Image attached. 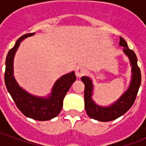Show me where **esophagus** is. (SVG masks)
<instances>
[{
	"instance_id": "esophagus-1",
	"label": "esophagus",
	"mask_w": 146,
	"mask_h": 146,
	"mask_svg": "<svg viewBox=\"0 0 146 146\" xmlns=\"http://www.w3.org/2000/svg\"><path fill=\"white\" fill-rule=\"evenodd\" d=\"M87 73V70H86L84 67L83 66H79L76 68V75L77 77H80L83 75H84Z\"/></svg>"
}]
</instances>
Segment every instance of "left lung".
<instances>
[{
  "label": "left lung",
  "mask_w": 146,
  "mask_h": 146,
  "mask_svg": "<svg viewBox=\"0 0 146 146\" xmlns=\"http://www.w3.org/2000/svg\"><path fill=\"white\" fill-rule=\"evenodd\" d=\"M120 46L123 47V52L128 57L131 66V80L127 90L119 99L110 106H101L95 103L92 99L94 86L92 80L88 76H82L81 80L84 84V108L86 113L91 118L102 122H107L123 115L134 104L141 85V71L137 64V56L134 51L129 49L125 40L119 37Z\"/></svg>",
  "instance_id": "8db88e82"
}]
</instances>
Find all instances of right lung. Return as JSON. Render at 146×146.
<instances>
[{
	"instance_id": "obj_1",
	"label": "right lung",
	"mask_w": 146,
	"mask_h": 146,
	"mask_svg": "<svg viewBox=\"0 0 146 146\" xmlns=\"http://www.w3.org/2000/svg\"><path fill=\"white\" fill-rule=\"evenodd\" d=\"M33 34L35 33L25 34L19 37L15 42L14 47L8 51L5 62V81L8 92L19 110L29 118L44 121L51 119L59 114L63 106L64 98L71 85L76 80V75L73 71L61 76L54 83L51 94L48 98L31 95L22 88L15 79L13 70L14 57L21 42Z\"/></svg>"
}]
</instances>
